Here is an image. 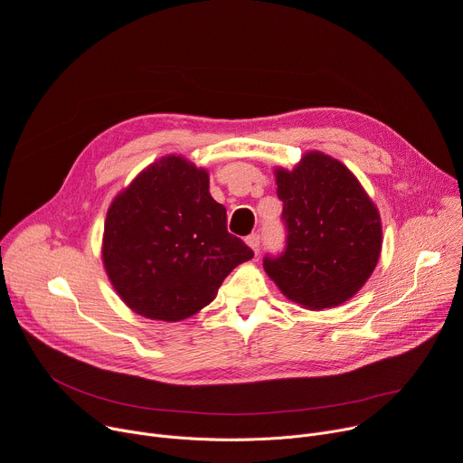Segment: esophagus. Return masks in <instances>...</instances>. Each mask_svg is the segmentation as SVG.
<instances>
[{
  "label": "esophagus",
  "instance_id": "34e87169",
  "mask_svg": "<svg viewBox=\"0 0 463 463\" xmlns=\"http://www.w3.org/2000/svg\"><path fill=\"white\" fill-rule=\"evenodd\" d=\"M246 244L252 248V250L258 254L260 252V244H261V235L260 233H252V235H248L246 237Z\"/></svg>",
  "mask_w": 463,
  "mask_h": 463
}]
</instances>
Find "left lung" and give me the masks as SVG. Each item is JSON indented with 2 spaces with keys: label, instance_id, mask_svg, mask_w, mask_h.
Here are the masks:
<instances>
[{
  "label": "left lung",
  "instance_id": "8db88e82",
  "mask_svg": "<svg viewBox=\"0 0 463 463\" xmlns=\"http://www.w3.org/2000/svg\"><path fill=\"white\" fill-rule=\"evenodd\" d=\"M286 248L263 258L265 272L293 302L325 309L358 293L376 267L382 226L374 203L337 159L309 152L276 170Z\"/></svg>",
  "mask_w": 463,
  "mask_h": 463
}]
</instances>
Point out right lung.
Here are the masks:
<instances>
[{
    "label": "right lung",
    "mask_w": 463,
    "mask_h": 463,
    "mask_svg": "<svg viewBox=\"0 0 463 463\" xmlns=\"http://www.w3.org/2000/svg\"><path fill=\"white\" fill-rule=\"evenodd\" d=\"M226 222V207L209 194L207 172L180 156L161 157L108 211L101 256L113 288L142 317L184 321L254 258Z\"/></svg>",
    "instance_id": "add662e5"
}]
</instances>
